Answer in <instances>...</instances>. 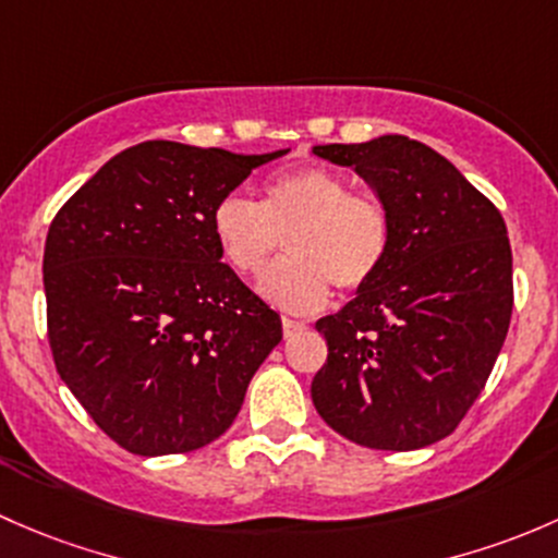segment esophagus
Listing matches in <instances>:
<instances>
[{
    "label": "esophagus",
    "instance_id": "obj_1",
    "mask_svg": "<svg viewBox=\"0 0 558 558\" xmlns=\"http://www.w3.org/2000/svg\"><path fill=\"white\" fill-rule=\"evenodd\" d=\"M281 330H284V338H292L298 336L301 330H306V325L298 319H290V317H281Z\"/></svg>",
    "mask_w": 558,
    "mask_h": 558
}]
</instances>
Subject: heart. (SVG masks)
<instances>
[{
    "label": "heart",
    "instance_id": "b5f03b06",
    "mask_svg": "<svg viewBox=\"0 0 558 558\" xmlns=\"http://www.w3.org/2000/svg\"><path fill=\"white\" fill-rule=\"evenodd\" d=\"M220 255L239 277H257L287 239V260L260 279V295L284 312H317L330 284L352 292L378 274L389 252V217L376 198L352 195L322 166L284 171L263 204L231 193L211 211Z\"/></svg>",
    "mask_w": 558,
    "mask_h": 558
}]
</instances>
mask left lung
Instances as JSON below:
<instances>
[{
	"label": "left lung",
	"instance_id": "8db88e82",
	"mask_svg": "<svg viewBox=\"0 0 558 558\" xmlns=\"http://www.w3.org/2000/svg\"><path fill=\"white\" fill-rule=\"evenodd\" d=\"M314 155L352 166L389 217L376 277L317 319L327 363L312 381L314 408L365 449L438 444L475 403L508 336L513 255L502 215L451 160L408 136Z\"/></svg>",
	"mask_w": 558,
	"mask_h": 558
}]
</instances>
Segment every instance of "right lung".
<instances>
[{
  "instance_id": "1",
  "label": "right lung",
  "mask_w": 558,
  "mask_h": 558,
  "mask_svg": "<svg viewBox=\"0 0 558 558\" xmlns=\"http://www.w3.org/2000/svg\"><path fill=\"white\" fill-rule=\"evenodd\" d=\"M290 150L142 142L107 160L50 222L45 301L56 371L125 451L220 438L281 341V319L226 266L217 201Z\"/></svg>"
}]
</instances>
